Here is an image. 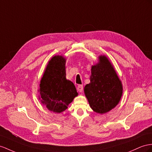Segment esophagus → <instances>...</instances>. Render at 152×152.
I'll list each match as a JSON object with an SVG mask.
<instances>
[{"instance_id": "obj_1", "label": "esophagus", "mask_w": 152, "mask_h": 152, "mask_svg": "<svg viewBox=\"0 0 152 152\" xmlns=\"http://www.w3.org/2000/svg\"><path fill=\"white\" fill-rule=\"evenodd\" d=\"M83 85H79L78 86H77V91L80 92H83Z\"/></svg>"}]
</instances>
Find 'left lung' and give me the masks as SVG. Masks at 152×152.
I'll return each instance as SVG.
<instances>
[{"label":"left lung","instance_id":"1","mask_svg":"<svg viewBox=\"0 0 152 152\" xmlns=\"http://www.w3.org/2000/svg\"><path fill=\"white\" fill-rule=\"evenodd\" d=\"M90 79L84 92L92 109L102 114L115 107L122 96L123 86L107 56H99L98 63L92 66Z\"/></svg>","mask_w":152,"mask_h":152}]
</instances>
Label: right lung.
Returning <instances> with one entry per match:
<instances>
[{
    "instance_id": "right-lung-1",
    "label": "right lung",
    "mask_w": 152,
    "mask_h": 152,
    "mask_svg": "<svg viewBox=\"0 0 152 152\" xmlns=\"http://www.w3.org/2000/svg\"><path fill=\"white\" fill-rule=\"evenodd\" d=\"M65 59L53 56L47 65L40 83L41 102L50 111L61 113L77 96L75 85L66 79Z\"/></svg>"
}]
</instances>
